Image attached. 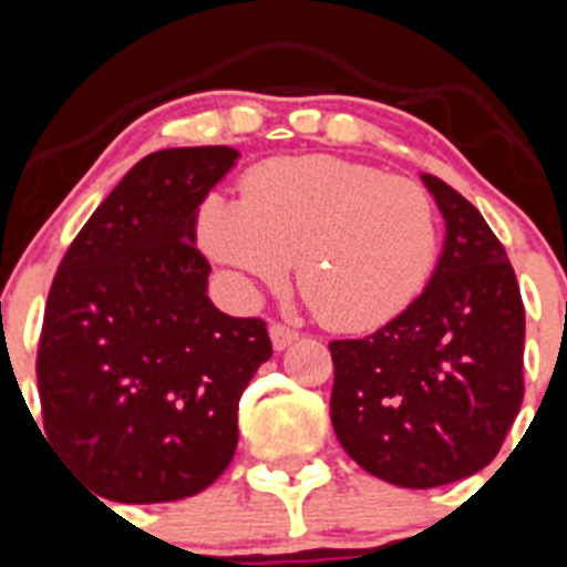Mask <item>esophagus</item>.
Returning <instances> with one entry per match:
<instances>
[{
  "instance_id": "obj_1",
  "label": "esophagus",
  "mask_w": 567,
  "mask_h": 567,
  "mask_svg": "<svg viewBox=\"0 0 567 567\" xmlns=\"http://www.w3.org/2000/svg\"><path fill=\"white\" fill-rule=\"evenodd\" d=\"M269 338H272V346L280 352V349H287V346H292L298 340V329L287 327V323H272L269 327Z\"/></svg>"
}]
</instances>
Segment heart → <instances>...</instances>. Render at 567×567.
<instances>
[{
	"label": "heart",
	"instance_id": "b5f03b06",
	"mask_svg": "<svg viewBox=\"0 0 567 567\" xmlns=\"http://www.w3.org/2000/svg\"><path fill=\"white\" fill-rule=\"evenodd\" d=\"M202 247L244 287H278L295 258L298 289L320 323L378 329L412 307L440 255V215L423 184L334 155L272 158L249 169L240 198L209 193Z\"/></svg>",
	"mask_w": 567,
	"mask_h": 567
}]
</instances>
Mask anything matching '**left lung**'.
<instances>
[{
    "label": "left lung",
    "mask_w": 567,
    "mask_h": 567,
    "mask_svg": "<svg viewBox=\"0 0 567 567\" xmlns=\"http://www.w3.org/2000/svg\"><path fill=\"white\" fill-rule=\"evenodd\" d=\"M445 218L429 287L378 332L332 340V425L346 454L400 488H434L497 457L523 405L525 307L480 209L423 175Z\"/></svg>",
    "instance_id": "8db88e82"
}]
</instances>
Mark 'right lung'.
Returning a JSON list of instances; mask_svg holds the SVG:
<instances>
[{"instance_id":"right-lung-1","label":"right lung","mask_w":567,"mask_h":567,"mask_svg":"<svg viewBox=\"0 0 567 567\" xmlns=\"http://www.w3.org/2000/svg\"><path fill=\"white\" fill-rule=\"evenodd\" d=\"M235 158L233 147L150 153L90 215L50 287L42 432L113 503H173L221 477L240 394L272 358L264 320L213 307L195 247L198 207Z\"/></svg>"}]
</instances>
